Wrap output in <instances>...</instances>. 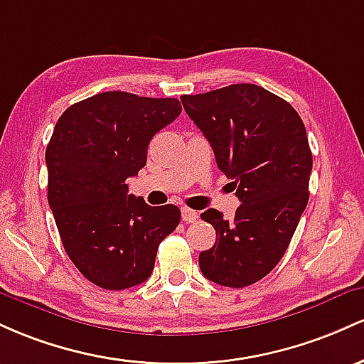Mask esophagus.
I'll return each mask as SVG.
<instances>
[{"label":"esophagus","mask_w":364,"mask_h":364,"mask_svg":"<svg viewBox=\"0 0 364 364\" xmlns=\"http://www.w3.org/2000/svg\"><path fill=\"white\" fill-rule=\"evenodd\" d=\"M198 218H199L198 211L189 210V208H182V220H183V222H186V223H193Z\"/></svg>","instance_id":"1"}]
</instances>
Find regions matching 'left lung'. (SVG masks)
Instances as JSON below:
<instances>
[{"instance_id": "1", "label": "left lung", "mask_w": 364, "mask_h": 364, "mask_svg": "<svg viewBox=\"0 0 364 364\" xmlns=\"http://www.w3.org/2000/svg\"><path fill=\"white\" fill-rule=\"evenodd\" d=\"M181 100L240 201L230 222L215 208L201 213L216 242L199 255V268L223 287H247L277 267L308 204L313 156L306 127L287 101L255 84Z\"/></svg>"}]
</instances>
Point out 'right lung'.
I'll list each match as a JSON object with an SVG mask.
<instances>
[{
    "label": "right lung",
    "mask_w": 364,
    "mask_h": 364,
    "mask_svg": "<svg viewBox=\"0 0 364 364\" xmlns=\"http://www.w3.org/2000/svg\"><path fill=\"white\" fill-rule=\"evenodd\" d=\"M182 112L175 97L108 91L63 112L46 148L48 203L68 258L89 282L124 291L148 280L158 246L181 222L125 183L146 165L154 134Z\"/></svg>",
    "instance_id": "1"
}]
</instances>
